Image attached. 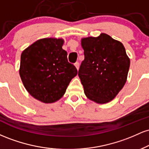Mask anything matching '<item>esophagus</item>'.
I'll use <instances>...</instances> for the list:
<instances>
[{"instance_id":"obj_1","label":"esophagus","mask_w":149,"mask_h":149,"mask_svg":"<svg viewBox=\"0 0 149 149\" xmlns=\"http://www.w3.org/2000/svg\"><path fill=\"white\" fill-rule=\"evenodd\" d=\"M74 66H76V69L78 70V69H79V63H78V62H76V63H75V64H74Z\"/></svg>"}]
</instances>
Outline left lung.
Instances as JSON below:
<instances>
[{
  "mask_svg": "<svg viewBox=\"0 0 149 149\" xmlns=\"http://www.w3.org/2000/svg\"><path fill=\"white\" fill-rule=\"evenodd\" d=\"M85 59L78 71L85 95L97 104L113 100L127 81L130 60L121 42L102 33L81 39Z\"/></svg>",
  "mask_w": 149,
  "mask_h": 149,
  "instance_id": "obj_1",
  "label": "left lung"
}]
</instances>
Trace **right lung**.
<instances>
[{
  "mask_svg": "<svg viewBox=\"0 0 149 149\" xmlns=\"http://www.w3.org/2000/svg\"><path fill=\"white\" fill-rule=\"evenodd\" d=\"M62 38L39 39L21 54L19 76L24 86L33 98L42 103L56 102L64 96L78 71L68 62L62 49Z\"/></svg>",
  "mask_w": 149,
  "mask_h": 149,
  "instance_id": "add662e5",
  "label": "right lung"
}]
</instances>
